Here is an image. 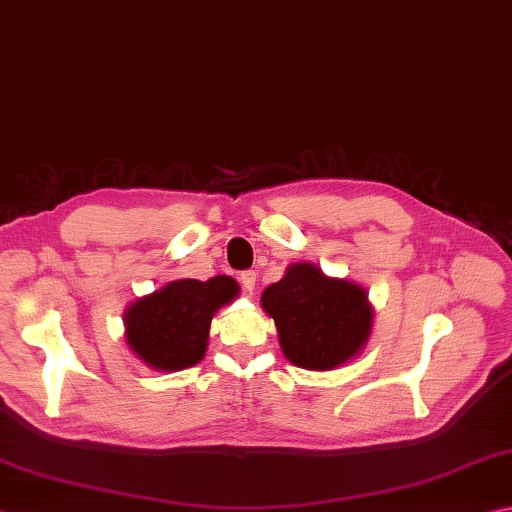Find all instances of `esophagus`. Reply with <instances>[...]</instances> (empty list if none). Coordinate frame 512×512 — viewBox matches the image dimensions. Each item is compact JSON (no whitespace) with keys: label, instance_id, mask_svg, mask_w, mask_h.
Masks as SVG:
<instances>
[{"label":"esophagus","instance_id":"esophagus-1","mask_svg":"<svg viewBox=\"0 0 512 512\" xmlns=\"http://www.w3.org/2000/svg\"><path fill=\"white\" fill-rule=\"evenodd\" d=\"M240 283H242V288H245V292L254 294V288H256V272H254V270L242 272V274H240Z\"/></svg>","mask_w":512,"mask_h":512}]
</instances>
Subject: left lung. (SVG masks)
<instances>
[{
    "label": "left lung",
    "mask_w": 512,
    "mask_h": 512,
    "mask_svg": "<svg viewBox=\"0 0 512 512\" xmlns=\"http://www.w3.org/2000/svg\"><path fill=\"white\" fill-rule=\"evenodd\" d=\"M261 306L279 330L283 355L308 371H333L369 342L373 308L357 283L330 279L317 265L294 263L265 288Z\"/></svg>",
    "instance_id": "1"
}]
</instances>
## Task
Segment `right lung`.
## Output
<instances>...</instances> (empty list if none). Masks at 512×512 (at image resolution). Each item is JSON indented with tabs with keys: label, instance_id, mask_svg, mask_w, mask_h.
I'll list each match as a JSON object with an SVG mask.
<instances>
[{
	"label": "right lung",
	"instance_id": "add662e5",
	"mask_svg": "<svg viewBox=\"0 0 512 512\" xmlns=\"http://www.w3.org/2000/svg\"><path fill=\"white\" fill-rule=\"evenodd\" d=\"M238 292V283L224 274L209 281H170L125 310V342L155 371L195 366L206 353L213 315Z\"/></svg>",
	"mask_w": 512,
	"mask_h": 512
}]
</instances>
